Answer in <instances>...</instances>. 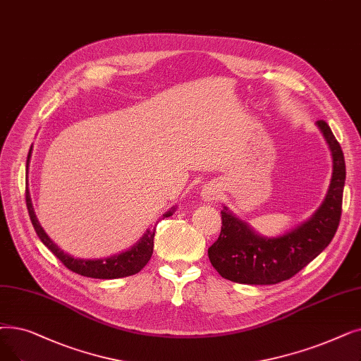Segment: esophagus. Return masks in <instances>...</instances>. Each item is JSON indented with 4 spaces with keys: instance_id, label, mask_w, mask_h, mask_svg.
<instances>
[{
    "instance_id": "obj_1",
    "label": "esophagus",
    "mask_w": 361,
    "mask_h": 361,
    "mask_svg": "<svg viewBox=\"0 0 361 361\" xmlns=\"http://www.w3.org/2000/svg\"><path fill=\"white\" fill-rule=\"evenodd\" d=\"M200 196H202V199L205 200V202H214V200H216L218 199V196H219V189H218V185L216 184H205L202 187V192H200Z\"/></svg>"
}]
</instances>
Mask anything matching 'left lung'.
Returning <instances> with one entry per match:
<instances>
[{"label":"left lung","mask_w":361,"mask_h":361,"mask_svg":"<svg viewBox=\"0 0 361 361\" xmlns=\"http://www.w3.org/2000/svg\"><path fill=\"white\" fill-rule=\"evenodd\" d=\"M332 154V178L319 209L307 221L276 238L261 236L246 221L221 211L223 227L208 249L212 267L219 276L243 285H276L301 271L331 243L339 226L345 159L331 127L317 121Z\"/></svg>","instance_id":"1"}]
</instances>
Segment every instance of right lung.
<instances>
[{"mask_svg": "<svg viewBox=\"0 0 361 361\" xmlns=\"http://www.w3.org/2000/svg\"><path fill=\"white\" fill-rule=\"evenodd\" d=\"M30 158V150L27 154V165ZM26 207L30 216V221L38 234L39 240L49 247L51 252L63 262L69 270L73 273H78L85 277L92 279H119L133 276L142 270L145 265L149 262L152 254H153V239H154V230H146L140 240L131 246L130 249L123 250L121 254H115L106 258H94V259H84V258H75L69 254H66L63 249H60L50 238L49 234L44 231L41 227L38 218L35 215L32 199H30L29 190H26ZM176 207H172L169 211L164 214V216H171L174 214Z\"/></svg>", "mask_w": 361, "mask_h": 361, "instance_id": "obj_1", "label": "right lung"}]
</instances>
